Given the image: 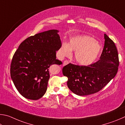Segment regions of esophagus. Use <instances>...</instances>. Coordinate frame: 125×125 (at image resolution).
I'll return each mask as SVG.
<instances>
[{
  "instance_id": "esophagus-1",
  "label": "esophagus",
  "mask_w": 125,
  "mask_h": 125,
  "mask_svg": "<svg viewBox=\"0 0 125 125\" xmlns=\"http://www.w3.org/2000/svg\"><path fill=\"white\" fill-rule=\"evenodd\" d=\"M69 63V62L67 60H65L64 61V62H63V66H65V65H67Z\"/></svg>"
}]
</instances>
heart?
<instances>
[{
  "label": "heart",
  "instance_id": "heart-1",
  "mask_svg": "<svg viewBox=\"0 0 125 125\" xmlns=\"http://www.w3.org/2000/svg\"><path fill=\"white\" fill-rule=\"evenodd\" d=\"M101 46L98 42L88 36H78L72 38L70 43H62L60 49V55L70 56L72 50L75 51V57L77 62L82 65H90L99 55Z\"/></svg>",
  "mask_w": 125,
  "mask_h": 125
}]
</instances>
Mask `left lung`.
Segmentation results:
<instances>
[{
    "label": "left lung",
    "instance_id": "8db88e82",
    "mask_svg": "<svg viewBox=\"0 0 125 125\" xmlns=\"http://www.w3.org/2000/svg\"><path fill=\"white\" fill-rule=\"evenodd\" d=\"M105 43L100 59L88 66L67 64L62 73L68 78L67 84L73 93L87 95L98 92L114 78L119 65L115 43L104 34Z\"/></svg>",
    "mask_w": 125,
    "mask_h": 125
}]
</instances>
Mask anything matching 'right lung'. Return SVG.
Returning a JSON list of instances; mask_svg holds the SVG:
<instances>
[{"mask_svg": "<svg viewBox=\"0 0 125 125\" xmlns=\"http://www.w3.org/2000/svg\"><path fill=\"white\" fill-rule=\"evenodd\" d=\"M58 32L51 30L28 37L13 55L11 77L19 92L27 99L42 97L47 89L50 67L62 64L56 59V51L61 46Z\"/></svg>", "mask_w": 125, "mask_h": 125, "instance_id": "right-lung-1", "label": "right lung"}]
</instances>
